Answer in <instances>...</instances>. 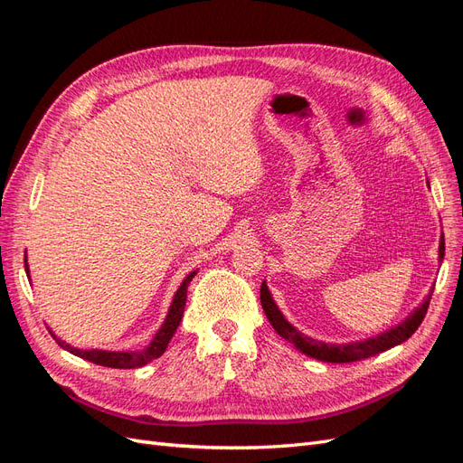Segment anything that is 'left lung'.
I'll return each instance as SVG.
<instances>
[{
    "label": "left lung",
    "mask_w": 463,
    "mask_h": 463,
    "mask_svg": "<svg viewBox=\"0 0 463 463\" xmlns=\"http://www.w3.org/2000/svg\"><path fill=\"white\" fill-rule=\"evenodd\" d=\"M442 257H444V237L440 240V260H442ZM260 303H262V309H264L266 317H269L274 330L279 335H282L286 342L296 345L299 352H303L305 355H309V357L318 359V361H325V363H354V361L369 359L376 354H383V352H386V349L408 340L410 335L419 326H421V322H423V318L427 315V309H429L430 296L425 299V303L419 307V309L408 320H403L402 325L396 326L394 330H390L383 335H376V338H373V340L354 342V344H345V345H342V344L340 345L322 344V342H317L313 338H307V335L298 332L284 318V315L278 311V307L272 301L270 291H269V288H266L264 282L260 286Z\"/></svg>",
    "instance_id": "left-lung-1"
}]
</instances>
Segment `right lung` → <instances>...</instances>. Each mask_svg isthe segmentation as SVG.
Returning a JSON list of instances; mask_svg holds the SVG:
<instances>
[{
  "mask_svg": "<svg viewBox=\"0 0 463 463\" xmlns=\"http://www.w3.org/2000/svg\"><path fill=\"white\" fill-rule=\"evenodd\" d=\"M26 274H29V266L24 264ZM194 272L189 274L184 284L179 286L177 293L174 296L172 307H170V313L165 317V322L162 325V328L154 335L152 344L143 349V352H102V349H90V352H82V349H75L69 344L61 342V340H55L63 349L67 352L75 354L80 359H87L90 363H96V365H102V367H111V369H135V367H143L146 363H150L152 359H158L164 352L167 344H170L172 335L175 334L181 317H184V309H185V299H187V286L193 279Z\"/></svg>",
  "mask_w": 463,
  "mask_h": 463,
  "instance_id": "add662e5",
  "label": "right lung"
}]
</instances>
